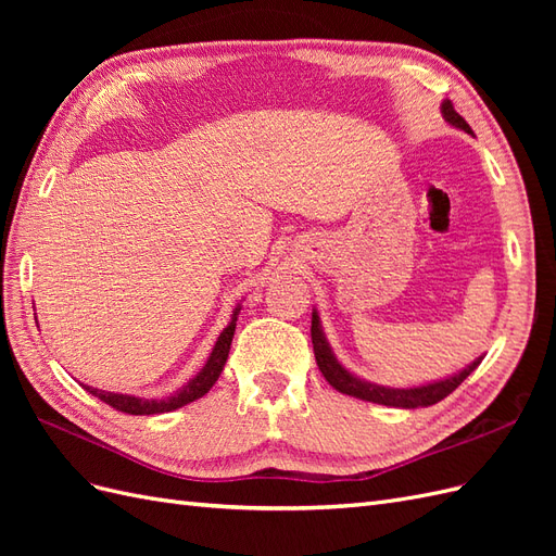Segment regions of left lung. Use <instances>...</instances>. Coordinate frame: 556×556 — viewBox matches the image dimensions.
Masks as SVG:
<instances>
[{"mask_svg":"<svg viewBox=\"0 0 556 556\" xmlns=\"http://www.w3.org/2000/svg\"><path fill=\"white\" fill-rule=\"evenodd\" d=\"M443 117L454 125L459 127L468 134H473L468 127V123L464 121V117L454 111L450 99H445L443 106ZM311 339H313V352H315V362L319 366V371H323V376L327 378V382L333 387V390H339L341 394H348V396H355V399H362V401H374V403H382V406H394V408H425V406H433V403H439L441 399H445L447 394H452L457 387L476 371V368L480 366L482 357H478L473 364L466 366L464 371L454 374L452 378H445V380H439V382H429V384H422V387H410V390H396V387H382V384H374V382H366L357 376H352L350 371H345V368L336 362L333 352L325 339L323 333V327H319V317L317 313H313V323H311Z\"/></svg>","mask_w":556,"mask_h":556,"instance_id":"1","label":"left lung"}]
</instances>
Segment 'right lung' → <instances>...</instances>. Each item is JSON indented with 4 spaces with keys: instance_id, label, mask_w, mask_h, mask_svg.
Returning <instances> with one entry per match:
<instances>
[{
    "instance_id": "add662e5",
    "label": "right lung",
    "mask_w": 556,
    "mask_h": 556,
    "mask_svg": "<svg viewBox=\"0 0 556 556\" xmlns=\"http://www.w3.org/2000/svg\"><path fill=\"white\" fill-rule=\"evenodd\" d=\"M241 306L233 308V315H231V323L225 327V331L217 336V341L213 345V352L211 357L206 359L204 368L182 387V390H178L176 394L166 396V399H139V396H129V394H115V392H104V390H94V387H86V390L90 394H94L97 399H102L104 403H109L111 408L121 410V413H127V415H157V413H169V410H176V408H182L188 406V403L197 401L204 396L211 387L215 384V380L220 378L223 368H225V362L229 357V345H231V339H233V331H237V315H239Z\"/></svg>"
}]
</instances>
